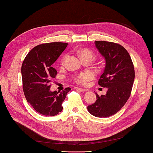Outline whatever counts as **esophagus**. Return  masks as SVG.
<instances>
[{
  "mask_svg": "<svg viewBox=\"0 0 153 153\" xmlns=\"http://www.w3.org/2000/svg\"><path fill=\"white\" fill-rule=\"evenodd\" d=\"M76 90H78V91H83V92H85V91H87V89H83V88H79V87H76Z\"/></svg>",
  "mask_w": 153,
  "mask_h": 153,
  "instance_id": "obj_1",
  "label": "esophagus"
}]
</instances>
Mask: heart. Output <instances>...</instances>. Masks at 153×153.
<instances>
[{
    "instance_id": "obj_1",
    "label": "heart",
    "mask_w": 153,
    "mask_h": 153,
    "mask_svg": "<svg viewBox=\"0 0 153 153\" xmlns=\"http://www.w3.org/2000/svg\"><path fill=\"white\" fill-rule=\"evenodd\" d=\"M79 54L81 57H82V60L85 59L87 58H91L94 59L95 57V55L89 49H83L79 51ZM68 56V54H64L62 58L61 63L64 64L65 62V60L66 59ZM92 74L89 72H87V71H84V72H82L79 74L78 75L75 76L74 80L76 83L80 84V85H85L86 83L89 81L92 78Z\"/></svg>"
}]
</instances>
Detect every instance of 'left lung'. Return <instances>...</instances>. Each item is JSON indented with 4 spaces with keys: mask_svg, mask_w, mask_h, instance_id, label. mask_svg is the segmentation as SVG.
Listing matches in <instances>:
<instances>
[{
    "mask_svg": "<svg viewBox=\"0 0 153 153\" xmlns=\"http://www.w3.org/2000/svg\"><path fill=\"white\" fill-rule=\"evenodd\" d=\"M95 47L105 58L106 66L99 85L107 87L106 94L99 96L87 106L89 112L98 118H107L120 110L131 95L135 78L134 66L128 52L112 42L97 41Z\"/></svg>",
    "mask_w": 153,
    "mask_h": 153,
    "instance_id": "left-lung-1",
    "label": "left lung"
}]
</instances>
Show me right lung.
<instances>
[{"instance_id": "add662e5", "label": "right lung", "mask_w": 153, "mask_h": 153, "mask_svg": "<svg viewBox=\"0 0 153 153\" xmlns=\"http://www.w3.org/2000/svg\"><path fill=\"white\" fill-rule=\"evenodd\" d=\"M68 46L66 43H48L35 47L29 52L22 66L23 90L27 101L35 111L53 116L63 109L62 106L70 87L62 91H51V80L57 75L53 67Z\"/></svg>"}]
</instances>
